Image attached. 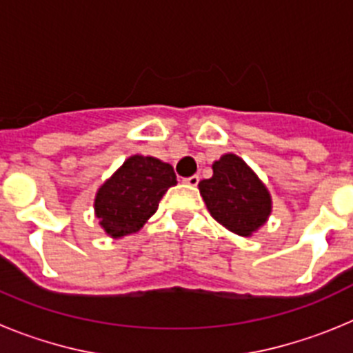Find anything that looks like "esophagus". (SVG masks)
<instances>
[{
  "mask_svg": "<svg viewBox=\"0 0 353 353\" xmlns=\"http://www.w3.org/2000/svg\"><path fill=\"white\" fill-rule=\"evenodd\" d=\"M183 182L187 183V185H191V187H196L199 183V176L198 174H192V176H189V179H185Z\"/></svg>",
  "mask_w": 353,
  "mask_h": 353,
  "instance_id": "1",
  "label": "esophagus"
}]
</instances>
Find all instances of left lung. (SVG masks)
<instances>
[{
	"mask_svg": "<svg viewBox=\"0 0 353 353\" xmlns=\"http://www.w3.org/2000/svg\"><path fill=\"white\" fill-rule=\"evenodd\" d=\"M212 170L210 179L198 183L210 215L236 235H252L272 212L265 183L235 154L223 155L212 164Z\"/></svg>",
	"mask_w": 353,
	"mask_h": 353,
	"instance_id": "1",
	"label": "left lung"
}]
</instances>
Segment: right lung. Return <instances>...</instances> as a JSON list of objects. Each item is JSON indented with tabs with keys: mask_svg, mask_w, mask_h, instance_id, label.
<instances>
[{
	"mask_svg": "<svg viewBox=\"0 0 353 353\" xmlns=\"http://www.w3.org/2000/svg\"><path fill=\"white\" fill-rule=\"evenodd\" d=\"M171 185H176L171 164L132 155L97 191L93 207L99 224L113 239L136 233L155 214Z\"/></svg>",
	"mask_w": 353,
	"mask_h": 353,
	"instance_id": "obj_1",
	"label": "right lung"
}]
</instances>
